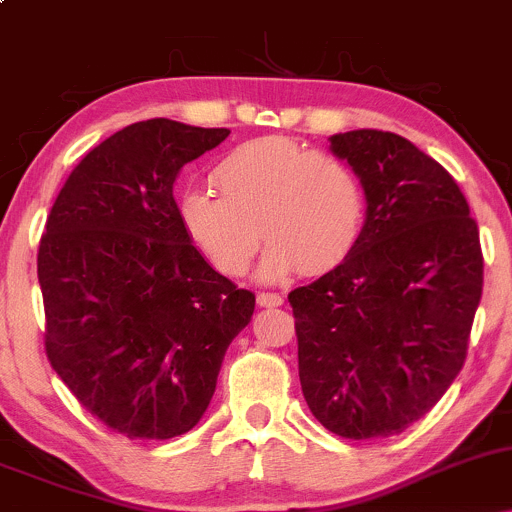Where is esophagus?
<instances>
[{
    "label": "esophagus",
    "instance_id": "obj_1",
    "mask_svg": "<svg viewBox=\"0 0 512 512\" xmlns=\"http://www.w3.org/2000/svg\"><path fill=\"white\" fill-rule=\"evenodd\" d=\"M257 303H260L262 308H274V305L284 303V296H279V293H272V291H262L257 293Z\"/></svg>",
    "mask_w": 512,
    "mask_h": 512
}]
</instances>
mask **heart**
<instances>
[{
	"label": "heart",
	"instance_id": "1",
	"mask_svg": "<svg viewBox=\"0 0 512 512\" xmlns=\"http://www.w3.org/2000/svg\"><path fill=\"white\" fill-rule=\"evenodd\" d=\"M211 178L221 195L185 190L178 214L187 238L223 274H243L262 238L272 243L264 279L332 272L361 240L366 187L344 158L262 137L228 151Z\"/></svg>",
	"mask_w": 512,
	"mask_h": 512
}]
</instances>
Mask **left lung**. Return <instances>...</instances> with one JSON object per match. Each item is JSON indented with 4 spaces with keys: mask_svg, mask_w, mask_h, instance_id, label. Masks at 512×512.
I'll return each instance as SVG.
<instances>
[{
    "mask_svg": "<svg viewBox=\"0 0 512 512\" xmlns=\"http://www.w3.org/2000/svg\"><path fill=\"white\" fill-rule=\"evenodd\" d=\"M330 142L368 209L356 250L289 293L303 397L337 436H397L464 366L484 286L479 228L455 178L409 139L354 129Z\"/></svg>",
    "mask_w": 512,
    "mask_h": 512,
    "instance_id": "obj_1",
    "label": "left lung"
}]
</instances>
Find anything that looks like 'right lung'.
I'll return each instance as SVG.
<instances>
[{
    "instance_id": "1",
    "label": "right lung",
    "mask_w": 512,
    "mask_h": 512,
    "mask_svg": "<svg viewBox=\"0 0 512 512\" xmlns=\"http://www.w3.org/2000/svg\"><path fill=\"white\" fill-rule=\"evenodd\" d=\"M226 127L134 122L76 163L38 245L45 354L101 424L168 440L202 419L255 293L211 269L173 197Z\"/></svg>"
}]
</instances>
